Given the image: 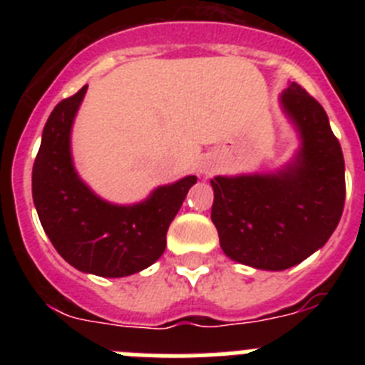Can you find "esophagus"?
Wrapping results in <instances>:
<instances>
[{
  "mask_svg": "<svg viewBox=\"0 0 365 365\" xmlns=\"http://www.w3.org/2000/svg\"><path fill=\"white\" fill-rule=\"evenodd\" d=\"M212 172H214V168H212L210 164H206V163L199 164V173H205V175H208V173H212Z\"/></svg>",
  "mask_w": 365,
  "mask_h": 365,
  "instance_id": "1",
  "label": "esophagus"
}]
</instances>
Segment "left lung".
<instances>
[{"label": "left lung", "instance_id": "8db88e82", "mask_svg": "<svg viewBox=\"0 0 365 365\" xmlns=\"http://www.w3.org/2000/svg\"><path fill=\"white\" fill-rule=\"evenodd\" d=\"M282 104L302 135L292 164L270 175L212 179V221L222 252L243 265L285 270L324 247L346 202V166L325 109L292 82Z\"/></svg>", "mask_w": 365, "mask_h": 365}]
</instances>
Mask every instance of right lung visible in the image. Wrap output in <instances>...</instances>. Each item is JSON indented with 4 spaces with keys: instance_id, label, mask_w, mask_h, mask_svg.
I'll use <instances>...</instances> for the list:
<instances>
[{
    "instance_id": "right-lung-1",
    "label": "right lung",
    "mask_w": 365,
    "mask_h": 365,
    "mask_svg": "<svg viewBox=\"0 0 365 365\" xmlns=\"http://www.w3.org/2000/svg\"><path fill=\"white\" fill-rule=\"evenodd\" d=\"M86 91L83 86L63 98L45 124L32 166V199L45 234L69 265L102 278H122L163 256L168 227L197 177L160 186L133 206L96 197L74 172L69 148L71 125Z\"/></svg>"
}]
</instances>
